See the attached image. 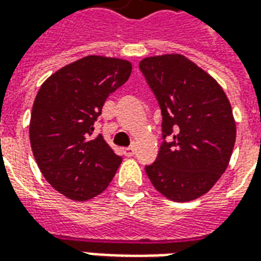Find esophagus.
Here are the masks:
<instances>
[{"instance_id": "34e87169", "label": "esophagus", "mask_w": 261, "mask_h": 261, "mask_svg": "<svg viewBox=\"0 0 261 261\" xmlns=\"http://www.w3.org/2000/svg\"><path fill=\"white\" fill-rule=\"evenodd\" d=\"M123 153H124V156H127V158H131V156H134V153H136V148H124V149H123Z\"/></svg>"}]
</instances>
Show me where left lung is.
<instances>
[{"mask_svg":"<svg viewBox=\"0 0 261 261\" xmlns=\"http://www.w3.org/2000/svg\"><path fill=\"white\" fill-rule=\"evenodd\" d=\"M140 69L158 99L164 138L145 172L166 198L192 201L228 168L236 140L230 103L218 82L181 54L147 57Z\"/></svg>","mask_w":261,"mask_h":261,"instance_id":"8db88e82","label":"left lung"}]
</instances>
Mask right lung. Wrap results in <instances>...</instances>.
I'll return each mask as SVG.
<instances>
[{
  "instance_id": "right-lung-1",
  "label": "right lung",
  "mask_w": 261,
  "mask_h": 261,
  "mask_svg": "<svg viewBox=\"0 0 261 261\" xmlns=\"http://www.w3.org/2000/svg\"><path fill=\"white\" fill-rule=\"evenodd\" d=\"M130 61L86 56L43 82L33 103L29 138L44 179L75 201L106 190L121 164L95 121L110 93L130 78Z\"/></svg>"
}]
</instances>
